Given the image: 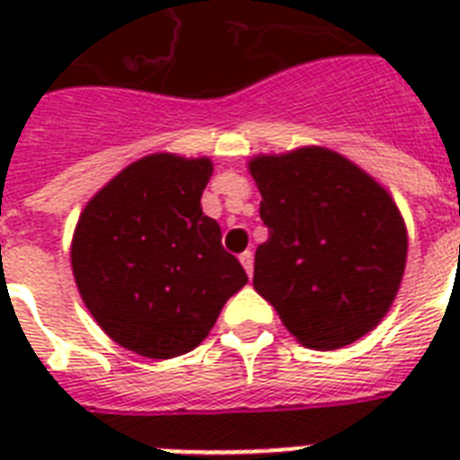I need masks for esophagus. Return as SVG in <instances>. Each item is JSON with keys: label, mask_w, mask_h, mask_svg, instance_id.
<instances>
[{"label": "esophagus", "mask_w": 460, "mask_h": 460, "mask_svg": "<svg viewBox=\"0 0 460 460\" xmlns=\"http://www.w3.org/2000/svg\"><path fill=\"white\" fill-rule=\"evenodd\" d=\"M241 265H243V270L248 272V277H252V252L251 251H245L241 252Z\"/></svg>", "instance_id": "obj_1"}]
</instances>
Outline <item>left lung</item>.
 I'll list each match as a JSON object with an SVG mask.
<instances>
[{"label":"left lung","mask_w":460,"mask_h":460,"mask_svg":"<svg viewBox=\"0 0 460 460\" xmlns=\"http://www.w3.org/2000/svg\"><path fill=\"white\" fill-rule=\"evenodd\" d=\"M270 238L252 287L307 349L358 341L389 313L406 270V224L370 173L327 147L251 159Z\"/></svg>","instance_id":"left-lung-1"}]
</instances>
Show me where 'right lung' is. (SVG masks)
Returning <instances> with one entry per match:
<instances>
[{
  "instance_id": "1",
  "label": "right lung",
  "mask_w": 460,
  "mask_h": 460,
  "mask_svg": "<svg viewBox=\"0 0 460 460\" xmlns=\"http://www.w3.org/2000/svg\"><path fill=\"white\" fill-rule=\"evenodd\" d=\"M208 157L157 153L97 190L71 241L83 303L119 346L146 358L193 350L248 274L202 215Z\"/></svg>"
}]
</instances>
